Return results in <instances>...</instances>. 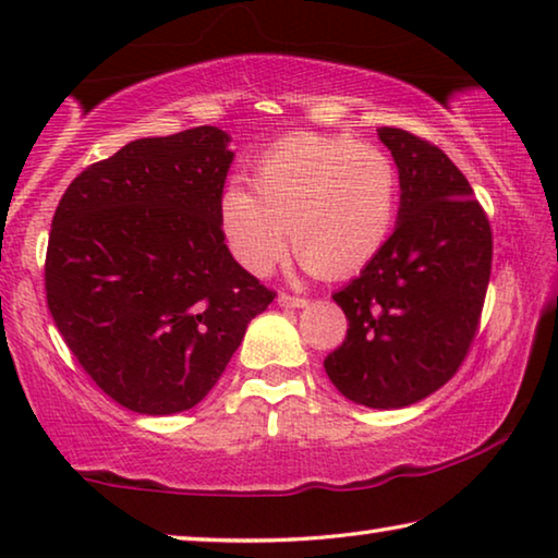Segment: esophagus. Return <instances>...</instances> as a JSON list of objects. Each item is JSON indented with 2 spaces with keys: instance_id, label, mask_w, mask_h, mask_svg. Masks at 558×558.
I'll return each mask as SVG.
<instances>
[{
  "instance_id": "obj_1",
  "label": "esophagus",
  "mask_w": 558,
  "mask_h": 558,
  "mask_svg": "<svg viewBox=\"0 0 558 558\" xmlns=\"http://www.w3.org/2000/svg\"><path fill=\"white\" fill-rule=\"evenodd\" d=\"M277 302L281 306H306L308 302L304 296H294V294H287V291H281V294L277 296Z\"/></svg>"
}]
</instances>
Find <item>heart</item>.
<instances>
[{
	"mask_svg": "<svg viewBox=\"0 0 558 558\" xmlns=\"http://www.w3.org/2000/svg\"><path fill=\"white\" fill-rule=\"evenodd\" d=\"M254 192L229 184L219 227L234 259L254 277L291 246L319 277H349L389 239L399 204L393 161L372 144L327 134H291L256 161Z\"/></svg>",
	"mask_w": 558,
	"mask_h": 558,
	"instance_id": "heart-1",
	"label": "heart"
}]
</instances>
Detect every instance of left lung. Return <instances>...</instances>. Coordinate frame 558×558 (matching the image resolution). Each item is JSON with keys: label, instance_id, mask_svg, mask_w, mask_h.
Instances as JSON below:
<instances>
[{"label": "left lung", "instance_id": "left-lung-1", "mask_svg": "<svg viewBox=\"0 0 558 558\" xmlns=\"http://www.w3.org/2000/svg\"><path fill=\"white\" fill-rule=\"evenodd\" d=\"M399 167V221L379 254L333 294L349 329L324 359L349 401L401 409L441 389L476 337L492 277V225L436 144L381 126Z\"/></svg>", "mask_w": 558, "mask_h": 558}]
</instances>
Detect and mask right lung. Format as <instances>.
Masks as SVG:
<instances>
[{"label":"right lung","mask_w":558,"mask_h":558,"mask_svg":"<svg viewBox=\"0 0 558 558\" xmlns=\"http://www.w3.org/2000/svg\"><path fill=\"white\" fill-rule=\"evenodd\" d=\"M227 144L217 126L130 142L84 169L51 219V319L94 384L140 414L199 404L277 296L221 234Z\"/></svg>","instance_id":"obj_1"}]
</instances>
